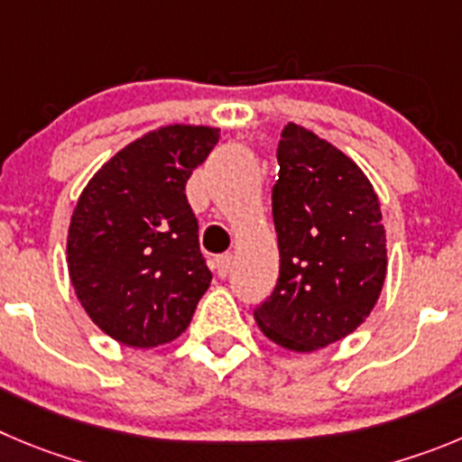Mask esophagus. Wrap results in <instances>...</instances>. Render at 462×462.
<instances>
[{"instance_id":"34e87169","label":"esophagus","mask_w":462,"mask_h":462,"mask_svg":"<svg viewBox=\"0 0 462 462\" xmlns=\"http://www.w3.org/2000/svg\"><path fill=\"white\" fill-rule=\"evenodd\" d=\"M230 266H232V255H218L217 260H214V269H217V273L221 275V278H226V275L230 273Z\"/></svg>"}]
</instances>
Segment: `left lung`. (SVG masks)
<instances>
[{
    "label": "left lung",
    "mask_w": 462,
    "mask_h": 462,
    "mask_svg": "<svg viewBox=\"0 0 462 462\" xmlns=\"http://www.w3.org/2000/svg\"><path fill=\"white\" fill-rule=\"evenodd\" d=\"M275 157L280 273L255 321L280 346L317 351L376 305L387 271L381 202L346 154L299 125L282 129Z\"/></svg>",
    "instance_id": "left-lung-1"
}]
</instances>
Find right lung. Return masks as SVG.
I'll return each instance as SVG.
<instances>
[{"instance_id":"1","label":"right lung","mask_w":462,"mask_h":462,"mask_svg":"<svg viewBox=\"0 0 462 462\" xmlns=\"http://www.w3.org/2000/svg\"><path fill=\"white\" fill-rule=\"evenodd\" d=\"M218 129L168 125L120 150L86 184L68 230L77 299L109 337L152 348L187 330L211 271L187 180Z\"/></svg>"}]
</instances>
